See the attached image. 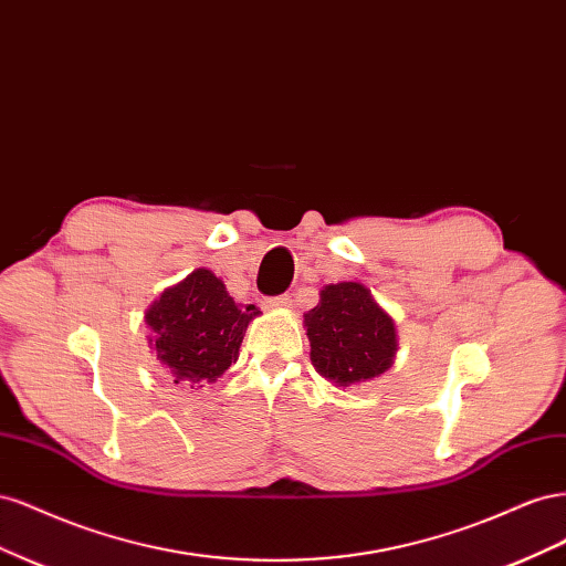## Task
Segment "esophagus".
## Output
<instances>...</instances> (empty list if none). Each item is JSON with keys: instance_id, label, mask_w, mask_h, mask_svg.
<instances>
[{"instance_id": "obj_1", "label": "esophagus", "mask_w": 566, "mask_h": 566, "mask_svg": "<svg viewBox=\"0 0 566 566\" xmlns=\"http://www.w3.org/2000/svg\"><path fill=\"white\" fill-rule=\"evenodd\" d=\"M290 304H293L290 295H276V297H269L266 300V306H271V310H287Z\"/></svg>"}]
</instances>
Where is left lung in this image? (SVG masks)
<instances>
[{"instance_id":"obj_1","label":"left lung","mask_w":566,"mask_h":566,"mask_svg":"<svg viewBox=\"0 0 566 566\" xmlns=\"http://www.w3.org/2000/svg\"><path fill=\"white\" fill-rule=\"evenodd\" d=\"M304 325L314 368L339 387L380 378L394 364L397 328L361 283L325 285Z\"/></svg>"}]
</instances>
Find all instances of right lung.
<instances>
[{"label":"right lung","instance_id":"right-lung-1","mask_svg":"<svg viewBox=\"0 0 566 566\" xmlns=\"http://www.w3.org/2000/svg\"><path fill=\"white\" fill-rule=\"evenodd\" d=\"M256 314L254 304H235L210 269H196L148 306L150 347L172 373L175 385L214 382L235 364L248 323Z\"/></svg>","mask_w":566,"mask_h":566}]
</instances>
